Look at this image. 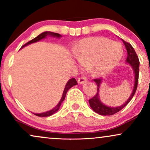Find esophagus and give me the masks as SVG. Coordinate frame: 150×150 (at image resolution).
<instances>
[{"label":"esophagus","instance_id":"34e87169","mask_svg":"<svg viewBox=\"0 0 150 150\" xmlns=\"http://www.w3.org/2000/svg\"><path fill=\"white\" fill-rule=\"evenodd\" d=\"M86 82V78L85 77H80V78H78V80H77V82H78V84H83L84 82Z\"/></svg>","mask_w":150,"mask_h":150}]
</instances>
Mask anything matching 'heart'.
<instances>
[{
    "label": "heart",
    "instance_id": "b5f03b06",
    "mask_svg": "<svg viewBox=\"0 0 150 150\" xmlns=\"http://www.w3.org/2000/svg\"><path fill=\"white\" fill-rule=\"evenodd\" d=\"M123 53L119 43L101 37L82 39L75 50L80 64L86 69L92 68L97 76H104L111 72L119 63Z\"/></svg>",
    "mask_w": 150,
    "mask_h": 150
}]
</instances>
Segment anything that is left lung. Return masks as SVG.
Listing matches in <instances>:
<instances>
[{"mask_svg": "<svg viewBox=\"0 0 150 150\" xmlns=\"http://www.w3.org/2000/svg\"><path fill=\"white\" fill-rule=\"evenodd\" d=\"M123 42L125 46V49L127 50V53H128V56H127L126 58L127 63H128L131 66L132 70H133L134 74H135V82H134L133 89H132V92L131 94H130V97L128 98L126 102H125L124 104L120 106L110 107V106H108L103 104L101 101L100 99H99V89H100L101 85L102 83V80L101 79H94V81L96 82L97 85V93H96L95 95L92 99H89V106L92 108L93 111L98 113V114L101 115V116H111V115L115 114V113L120 111L121 109H123L132 99L136 92V89H137L139 77V65H140V62H139L138 57H137L133 47L129 43L125 42L124 40H123Z\"/></svg>", "mask_w": 150, "mask_h": 150, "instance_id": "8db88e82", "label": "left lung"}]
</instances>
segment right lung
<instances>
[{
	"label": "right lung",
	"mask_w": 150,
	"mask_h": 150,
	"mask_svg": "<svg viewBox=\"0 0 150 150\" xmlns=\"http://www.w3.org/2000/svg\"><path fill=\"white\" fill-rule=\"evenodd\" d=\"M47 36H49V37H56V38H58V39L62 37L61 34H58V33H54V32H43V33L39 34V35H38L37 37H35L34 39H32V40H31V41H30V42H27V44H25L24 46H22L21 47V49L22 48L25 47V46H26L29 45V44H33V43L39 42V41L42 40V39H45ZM77 85V82L75 78L70 79V80L68 81V82L66 83V85H65V87L64 88V90H63V95H62L61 100H60L59 102H58V104L56 105L54 108H52L51 110H50V111H46V112L40 113H33L34 114L36 115V116H39V117H47V116H51V115H53V113L57 112L58 110H59L60 106H61V103L64 101L67 92H68V91L69 90V89L71 88L72 87H73L74 85Z\"/></svg>",
	"instance_id": "1"
}]
</instances>
